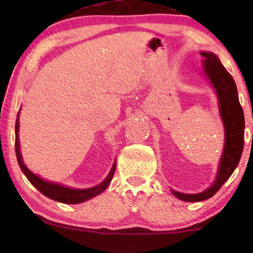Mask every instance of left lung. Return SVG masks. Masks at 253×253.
Here are the masks:
<instances>
[{
    "label": "left lung",
    "mask_w": 253,
    "mask_h": 253,
    "mask_svg": "<svg viewBox=\"0 0 253 253\" xmlns=\"http://www.w3.org/2000/svg\"><path fill=\"white\" fill-rule=\"evenodd\" d=\"M201 55L204 58L205 74L211 80L219 98L220 113L225 129V145L219 173L211 187L199 194H184L173 191V194L177 199L186 202H200L212 198L237 169L245 145V115L240 105L237 85L232 76L222 66L215 54L201 52Z\"/></svg>",
    "instance_id": "left-lung-1"
}]
</instances>
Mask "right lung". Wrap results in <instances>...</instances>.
<instances>
[{"mask_svg":"<svg viewBox=\"0 0 253 253\" xmlns=\"http://www.w3.org/2000/svg\"><path fill=\"white\" fill-rule=\"evenodd\" d=\"M15 154H16V158H18L20 168L30 181V183H31L34 187L38 188L42 194L45 195L46 198L58 201V202H61V203H66V204L81 203L93 198V196L100 194L101 192H104L107 188V186L109 185L111 178L114 176L115 169H116V163H114L108 176L106 177L104 182H101L99 185H97L95 187L85 188V190H77V188L62 186L58 183H51V182L43 181V179L40 178L39 176H37L36 174L30 172L27 166L24 165L22 157H21L20 144H19V114L15 122Z\"/></svg>","mask_w":253,"mask_h":253,"instance_id":"add662e5","label":"right lung"}]
</instances>
